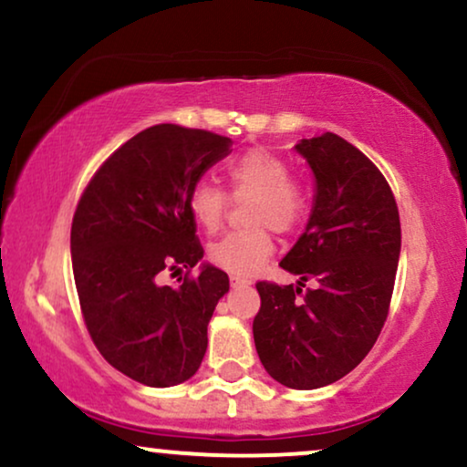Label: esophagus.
Listing matches in <instances>:
<instances>
[{"label":"esophagus","instance_id":"esophagus-1","mask_svg":"<svg viewBox=\"0 0 467 467\" xmlns=\"http://www.w3.org/2000/svg\"><path fill=\"white\" fill-rule=\"evenodd\" d=\"M230 285L233 286H250L252 285V280H247V277H244V275H230Z\"/></svg>","mask_w":467,"mask_h":467}]
</instances>
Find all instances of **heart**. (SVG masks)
I'll return each instance as SVG.
<instances>
[{"mask_svg": "<svg viewBox=\"0 0 467 467\" xmlns=\"http://www.w3.org/2000/svg\"><path fill=\"white\" fill-rule=\"evenodd\" d=\"M228 179L239 200L247 204V222L254 226L230 233L209 247L211 263L234 275H252L267 263L275 244L271 226L291 233L302 223L308 196L297 181L288 179V165L271 150L252 149L230 163ZM228 193L209 181H200L190 192V211L200 228L215 233L223 223Z\"/></svg>", "mask_w": 467, "mask_h": 467, "instance_id": "obj_1", "label": "heart"}]
</instances>
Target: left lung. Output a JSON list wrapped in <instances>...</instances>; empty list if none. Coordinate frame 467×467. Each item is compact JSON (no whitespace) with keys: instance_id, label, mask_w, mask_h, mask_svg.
Here are the masks:
<instances>
[{"instance_id":"1","label":"left lung","mask_w":467,"mask_h":467,"mask_svg":"<svg viewBox=\"0 0 467 467\" xmlns=\"http://www.w3.org/2000/svg\"><path fill=\"white\" fill-rule=\"evenodd\" d=\"M315 174L310 220L280 267L317 289L258 282L254 345L265 370L293 390H315L351 373L386 323L400 254L392 190L377 165L336 133L299 140Z\"/></svg>"}]
</instances>
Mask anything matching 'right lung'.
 <instances>
[{
    "label": "right lung",
    "mask_w": 467,
    "mask_h": 467,
    "mask_svg": "<svg viewBox=\"0 0 467 467\" xmlns=\"http://www.w3.org/2000/svg\"><path fill=\"white\" fill-rule=\"evenodd\" d=\"M230 144L202 129H144L99 168L77 204L70 256L86 327L101 356L144 386L196 375L206 327L230 288L209 263L176 288L157 282L163 269L202 261L190 192Z\"/></svg>",
    "instance_id": "obj_1"
}]
</instances>
